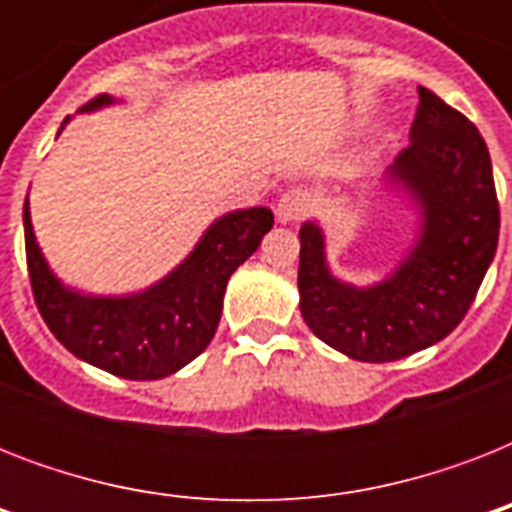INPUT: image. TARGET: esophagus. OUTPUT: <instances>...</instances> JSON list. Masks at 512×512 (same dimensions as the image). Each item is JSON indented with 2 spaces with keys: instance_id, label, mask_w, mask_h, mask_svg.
Here are the masks:
<instances>
[{
  "instance_id": "34e87169",
  "label": "esophagus",
  "mask_w": 512,
  "mask_h": 512,
  "mask_svg": "<svg viewBox=\"0 0 512 512\" xmlns=\"http://www.w3.org/2000/svg\"><path fill=\"white\" fill-rule=\"evenodd\" d=\"M308 209H311V196L303 188H289L287 193H281L279 204H276V217H279V223H297Z\"/></svg>"
}]
</instances>
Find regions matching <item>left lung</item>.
I'll return each instance as SVG.
<instances>
[{"label":"left lung","instance_id":"left-lung-1","mask_svg":"<svg viewBox=\"0 0 512 512\" xmlns=\"http://www.w3.org/2000/svg\"><path fill=\"white\" fill-rule=\"evenodd\" d=\"M409 146L385 180L420 209L414 247L388 279L353 287L327 265L324 233L300 228V313L311 332L356 361L382 364L444 340L468 313L500 239L492 159L476 124L420 87Z\"/></svg>","mask_w":512,"mask_h":512}]
</instances>
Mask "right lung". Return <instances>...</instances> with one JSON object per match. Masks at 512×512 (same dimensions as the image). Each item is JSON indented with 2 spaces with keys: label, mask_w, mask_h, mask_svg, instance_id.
<instances>
[{
  "label": "right lung",
  "mask_w": 512,
  "mask_h": 512,
  "mask_svg": "<svg viewBox=\"0 0 512 512\" xmlns=\"http://www.w3.org/2000/svg\"><path fill=\"white\" fill-rule=\"evenodd\" d=\"M111 103V95H98L82 111ZM271 228L268 207L228 212L209 225L191 255L154 287L103 297L68 289L50 271L36 244L28 199L23 204L28 279L44 324L76 358L124 380L170 377L207 348L220 324L225 284Z\"/></svg>",
  "instance_id": "1"
}]
</instances>
